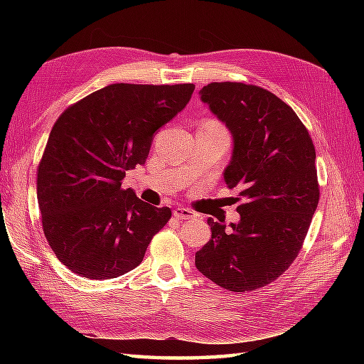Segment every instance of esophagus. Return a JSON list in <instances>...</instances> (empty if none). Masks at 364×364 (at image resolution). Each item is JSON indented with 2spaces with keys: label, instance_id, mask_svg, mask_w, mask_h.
<instances>
[{
  "label": "esophagus",
  "instance_id": "esophagus-1",
  "mask_svg": "<svg viewBox=\"0 0 364 364\" xmlns=\"http://www.w3.org/2000/svg\"><path fill=\"white\" fill-rule=\"evenodd\" d=\"M173 218H176V219H184V220H188V219H196V213L192 211V210H189V208H184V206H178V208H175L173 210Z\"/></svg>",
  "mask_w": 364,
  "mask_h": 364
}]
</instances>
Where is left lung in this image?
<instances>
[{"label":"left lung","instance_id":"left-lung-1","mask_svg":"<svg viewBox=\"0 0 364 364\" xmlns=\"http://www.w3.org/2000/svg\"><path fill=\"white\" fill-rule=\"evenodd\" d=\"M200 100L233 137L223 180L245 203L230 228L208 219L211 239L196 266L220 288L258 289L292 264L310 228L319 202L314 145L292 107L266 89L211 82Z\"/></svg>","mask_w":364,"mask_h":364}]
</instances>
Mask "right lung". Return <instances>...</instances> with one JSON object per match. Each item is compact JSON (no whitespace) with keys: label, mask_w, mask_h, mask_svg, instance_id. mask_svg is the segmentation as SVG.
<instances>
[{"label":"right lung","mask_w":364,"mask_h":364,"mask_svg":"<svg viewBox=\"0 0 364 364\" xmlns=\"http://www.w3.org/2000/svg\"><path fill=\"white\" fill-rule=\"evenodd\" d=\"M194 84H111L68 107L54 123L37 172L45 237L58 259L90 280L137 267L172 211L122 189L145 164L156 131L181 112Z\"/></svg>","instance_id":"obj_1"}]
</instances>
